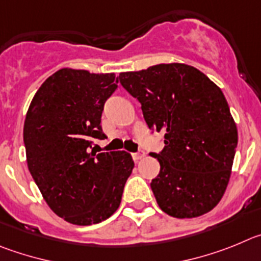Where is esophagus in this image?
I'll list each match as a JSON object with an SVG mask.
<instances>
[{
	"label": "esophagus",
	"mask_w": 261,
	"mask_h": 261,
	"mask_svg": "<svg viewBox=\"0 0 261 261\" xmlns=\"http://www.w3.org/2000/svg\"><path fill=\"white\" fill-rule=\"evenodd\" d=\"M144 156H145V152L143 151V149H139V151H138V152L133 153L134 161H139V160H142Z\"/></svg>",
	"instance_id": "34e87169"
}]
</instances>
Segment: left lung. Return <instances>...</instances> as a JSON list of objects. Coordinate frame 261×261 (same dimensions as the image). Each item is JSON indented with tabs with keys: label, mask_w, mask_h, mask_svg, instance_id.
Here are the masks:
<instances>
[{
	"label": "left lung",
	"mask_w": 261,
	"mask_h": 261,
	"mask_svg": "<svg viewBox=\"0 0 261 261\" xmlns=\"http://www.w3.org/2000/svg\"><path fill=\"white\" fill-rule=\"evenodd\" d=\"M118 79L142 104L149 130L164 134L165 147L153 153L160 173L151 182L160 208L177 218L212 211L227 187L238 144L222 91L185 63L121 72Z\"/></svg>",
	"instance_id": "obj_1"
}]
</instances>
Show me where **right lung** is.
I'll return each instance as SVG.
<instances>
[{"label":"right lung","instance_id":"1","mask_svg":"<svg viewBox=\"0 0 261 261\" xmlns=\"http://www.w3.org/2000/svg\"><path fill=\"white\" fill-rule=\"evenodd\" d=\"M114 74L61 69L40 87L23 128L28 170L46 204L74 225L104 221L118 210L134 169L125 151L100 152L93 140L104 104L117 90Z\"/></svg>","mask_w":261,"mask_h":261}]
</instances>
